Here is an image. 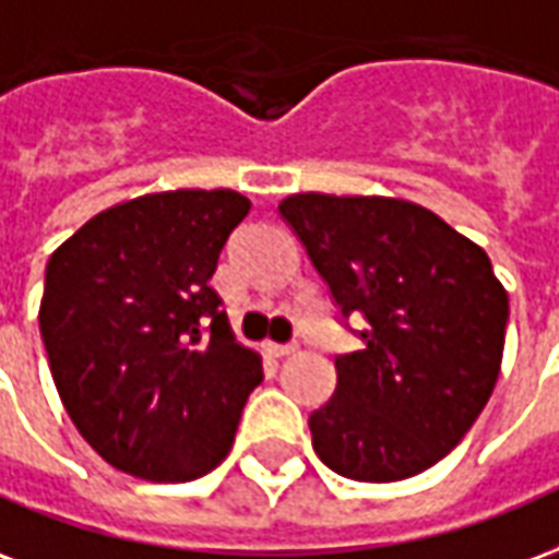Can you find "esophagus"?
I'll use <instances>...</instances> for the list:
<instances>
[{
    "label": "esophagus",
    "mask_w": 559,
    "mask_h": 559,
    "mask_svg": "<svg viewBox=\"0 0 559 559\" xmlns=\"http://www.w3.org/2000/svg\"><path fill=\"white\" fill-rule=\"evenodd\" d=\"M297 342H288V345H276V342H264V352L274 354V357H292V354H297Z\"/></svg>",
    "instance_id": "esophagus-1"
}]
</instances>
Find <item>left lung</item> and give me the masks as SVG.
I'll use <instances>...</instances> for the list:
<instances>
[{
    "mask_svg": "<svg viewBox=\"0 0 559 559\" xmlns=\"http://www.w3.org/2000/svg\"><path fill=\"white\" fill-rule=\"evenodd\" d=\"M280 214L342 316L369 321L309 417L319 459L360 483L423 474L467 435L500 374L509 295L491 259L408 199L295 193Z\"/></svg>",
    "mask_w": 559,
    "mask_h": 559,
    "instance_id": "8db88e82",
    "label": "left lung"
}]
</instances>
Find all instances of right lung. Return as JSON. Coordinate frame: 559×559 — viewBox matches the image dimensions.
Masks as SVG:
<instances>
[{
	"label": "right lung",
	"instance_id": "1",
	"mask_svg": "<svg viewBox=\"0 0 559 559\" xmlns=\"http://www.w3.org/2000/svg\"><path fill=\"white\" fill-rule=\"evenodd\" d=\"M235 190H166L100 211L47 262L40 336L68 417L116 471L151 483L211 474L262 384L211 288Z\"/></svg>",
	"mask_w": 559,
	"mask_h": 559
}]
</instances>
